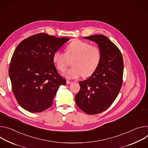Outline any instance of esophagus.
<instances>
[{"label": "esophagus", "instance_id": "esophagus-1", "mask_svg": "<svg viewBox=\"0 0 148 148\" xmlns=\"http://www.w3.org/2000/svg\"><path fill=\"white\" fill-rule=\"evenodd\" d=\"M72 83V82H71V81H69V80H66V84H67L68 85L71 84Z\"/></svg>", "mask_w": 148, "mask_h": 148}]
</instances>
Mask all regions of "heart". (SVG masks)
<instances>
[{
  "instance_id": "1",
  "label": "heart",
  "mask_w": 148,
  "mask_h": 148,
  "mask_svg": "<svg viewBox=\"0 0 148 148\" xmlns=\"http://www.w3.org/2000/svg\"><path fill=\"white\" fill-rule=\"evenodd\" d=\"M69 59H75L73 68L64 73L65 77L72 79L85 75L89 76L97 69L101 60V51L99 47L91 46L85 41L75 40L69 44L66 53L58 50L52 56L57 69L63 72L69 65Z\"/></svg>"
}]
</instances>
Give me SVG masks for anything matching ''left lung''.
Here are the masks:
<instances>
[{
	"mask_svg": "<svg viewBox=\"0 0 148 148\" xmlns=\"http://www.w3.org/2000/svg\"><path fill=\"white\" fill-rule=\"evenodd\" d=\"M95 42L101 51V60L95 72L80 81L75 96L77 106L89 114L100 113L116 99L122 85L123 61L118 47L102 35L84 38Z\"/></svg>",
	"mask_w": 148,
	"mask_h": 148,
	"instance_id": "obj_1",
	"label": "left lung"
}]
</instances>
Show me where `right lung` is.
<instances>
[{"label": "right lung", "instance_id": "right-lung-1", "mask_svg": "<svg viewBox=\"0 0 148 148\" xmlns=\"http://www.w3.org/2000/svg\"><path fill=\"white\" fill-rule=\"evenodd\" d=\"M68 40L39 34L24 39L16 48L9 75L13 94L24 109L41 112L52 105L59 86L66 83L58 73L52 56Z\"/></svg>", "mask_w": 148, "mask_h": 148}]
</instances>
